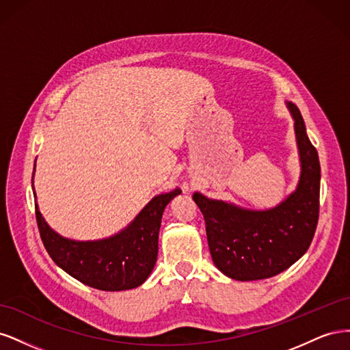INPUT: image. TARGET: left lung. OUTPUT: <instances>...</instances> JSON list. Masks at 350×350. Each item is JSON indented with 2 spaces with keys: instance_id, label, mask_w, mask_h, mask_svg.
Wrapping results in <instances>:
<instances>
[{
  "instance_id": "left-lung-1",
  "label": "left lung",
  "mask_w": 350,
  "mask_h": 350,
  "mask_svg": "<svg viewBox=\"0 0 350 350\" xmlns=\"http://www.w3.org/2000/svg\"><path fill=\"white\" fill-rule=\"evenodd\" d=\"M286 107L293 120L301 162L295 191L266 210L193 194L204 216L211 260L230 279L250 282L276 276L304 256L315 234L321 179L319 153L306 135L298 107L292 102H286Z\"/></svg>"
}]
</instances>
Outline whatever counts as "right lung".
Here are the masks:
<instances>
[{"instance_id": "add662e5", "label": "right lung", "mask_w": 350, "mask_h": 350, "mask_svg": "<svg viewBox=\"0 0 350 350\" xmlns=\"http://www.w3.org/2000/svg\"><path fill=\"white\" fill-rule=\"evenodd\" d=\"M33 178L35 169L31 176V188L35 189ZM179 194L181 189L175 188L154 196L129 226L96 241H76L59 235L46 224L35 203L40 238L51 258L71 278L99 291L134 289L154 269L162 215L169 201Z\"/></svg>"}]
</instances>
